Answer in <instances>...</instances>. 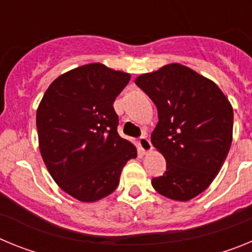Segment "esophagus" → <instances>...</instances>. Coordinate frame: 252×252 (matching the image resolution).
Wrapping results in <instances>:
<instances>
[{"label": "esophagus", "mask_w": 252, "mask_h": 252, "mask_svg": "<svg viewBox=\"0 0 252 252\" xmlns=\"http://www.w3.org/2000/svg\"><path fill=\"white\" fill-rule=\"evenodd\" d=\"M139 148H140V150H141L142 154H148V153H150L151 150H153V146H151L150 140H149L146 136L140 137Z\"/></svg>", "instance_id": "obj_1"}]
</instances>
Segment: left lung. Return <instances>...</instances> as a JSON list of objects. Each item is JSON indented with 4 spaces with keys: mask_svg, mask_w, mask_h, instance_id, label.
Masks as SVG:
<instances>
[{
    "mask_svg": "<svg viewBox=\"0 0 252 252\" xmlns=\"http://www.w3.org/2000/svg\"><path fill=\"white\" fill-rule=\"evenodd\" d=\"M135 83L157 106L151 144L166 160L165 174L151 184L169 199L190 201L211 186L230 151L232 106L215 82L179 63L144 73Z\"/></svg>",
    "mask_w": 252,
    "mask_h": 252,
    "instance_id": "left-lung-1",
    "label": "left lung"
}]
</instances>
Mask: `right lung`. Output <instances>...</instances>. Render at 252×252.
<instances>
[{
    "label": "right lung",
    "instance_id": "right-lung-1",
    "mask_svg": "<svg viewBox=\"0 0 252 252\" xmlns=\"http://www.w3.org/2000/svg\"><path fill=\"white\" fill-rule=\"evenodd\" d=\"M130 79L104 64H84L59 75L40 101V154L59 188L78 201L93 203L115 192L122 168L137 157L117 132L113 110Z\"/></svg>",
    "mask_w": 252,
    "mask_h": 252
}]
</instances>
